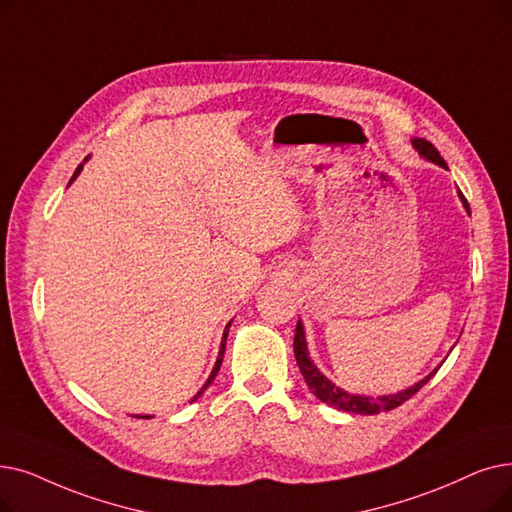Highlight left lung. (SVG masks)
Here are the masks:
<instances>
[{
    "label": "left lung",
    "mask_w": 512,
    "mask_h": 512,
    "mask_svg": "<svg viewBox=\"0 0 512 512\" xmlns=\"http://www.w3.org/2000/svg\"><path fill=\"white\" fill-rule=\"evenodd\" d=\"M412 144H414V148L422 154V157L433 161V163L439 165V167H446V169H448L446 161L441 159L439 150H437L431 142L416 138V140H412ZM458 194H460V198H462V203H464L466 211L471 213L469 203H466L464 194H462V192H458ZM295 358H297V364H299V370H301V374H303L305 383L309 385L311 393H314V395L320 399V402H324V404H328V406H332V408H337V410H343V412H353V414H379V412H389V410H393V408H397V406H402L404 402H408V399H410L416 391H420L422 387H425V385L429 383L431 376L437 372V370L431 372V374L427 376V379H422V381L416 383L414 387H408L406 391H399V393H393V395H381V397L351 395V393L339 389L337 385H332V383L326 379V376L314 366V362L309 360L307 343H305V332H303L301 322H297V328H295Z\"/></svg>",
    "instance_id": "8db88e82"
}]
</instances>
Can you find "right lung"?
Wrapping results in <instances>:
<instances>
[{
    "mask_svg": "<svg viewBox=\"0 0 512 512\" xmlns=\"http://www.w3.org/2000/svg\"><path fill=\"white\" fill-rule=\"evenodd\" d=\"M81 167L83 165H79L77 167V171L73 173V180H75V177H77V173L81 171ZM228 328H230V324L226 326V330H224V339H221V347H219V355H217V362H215V366H213V370H211V376H209V379H207V383H205V387L201 389V391H198L196 395H194V399H198V397H201L203 393H205V389L213 383V379H215V376H217V372H219V366H221V360H224V351H226V339H228ZM194 399H192V402H194ZM148 418V416H146Z\"/></svg>",
    "mask_w": 512,
    "mask_h": 512,
    "instance_id": "right-lung-1",
    "label": "right lung"
}]
</instances>
